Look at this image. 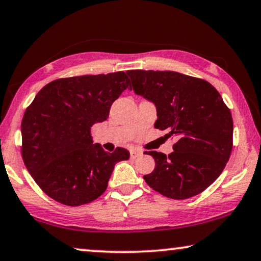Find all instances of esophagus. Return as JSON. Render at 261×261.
I'll return each instance as SVG.
<instances>
[{"instance_id": "1", "label": "esophagus", "mask_w": 261, "mask_h": 261, "mask_svg": "<svg viewBox=\"0 0 261 261\" xmlns=\"http://www.w3.org/2000/svg\"><path fill=\"white\" fill-rule=\"evenodd\" d=\"M141 155H142L141 150H139V149H132L130 150V158L132 159H137V158L141 156Z\"/></svg>"}]
</instances>
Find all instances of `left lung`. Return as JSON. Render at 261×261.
Segmentation results:
<instances>
[{
	"label": "left lung",
	"instance_id": "1",
	"mask_svg": "<svg viewBox=\"0 0 261 261\" xmlns=\"http://www.w3.org/2000/svg\"><path fill=\"white\" fill-rule=\"evenodd\" d=\"M135 94L155 105L154 127L175 137L168 155L146 152L155 168L143 176L149 187L171 199L198 195L224 171L233 146L232 114L205 80L171 70H128Z\"/></svg>",
	"mask_w": 261,
	"mask_h": 261
}]
</instances>
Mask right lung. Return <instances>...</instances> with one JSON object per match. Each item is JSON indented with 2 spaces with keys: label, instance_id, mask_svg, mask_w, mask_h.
<instances>
[{
  "label": "right lung",
  "instance_id": "add662e5",
  "mask_svg": "<svg viewBox=\"0 0 261 261\" xmlns=\"http://www.w3.org/2000/svg\"><path fill=\"white\" fill-rule=\"evenodd\" d=\"M123 71L51 81L36 94L21 124L22 158L41 190L55 201L80 206L99 198L116 162L129 152H105L90 128L108 119L112 103L129 87Z\"/></svg>",
  "mask_w": 261,
  "mask_h": 261
}]
</instances>
